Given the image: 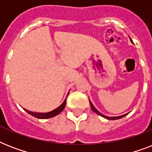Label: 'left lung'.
I'll return each instance as SVG.
<instances>
[{
	"label": "left lung",
	"instance_id": "obj_1",
	"mask_svg": "<svg viewBox=\"0 0 152 152\" xmlns=\"http://www.w3.org/2000/svg\"><path fill=\"white\" fill-rule=\"evenodd\" d=\"M130 40H131V39H130ZM131 42H132V40H131ZM89 102H90V105H91V110H92L94 111L95 113H97V114H99V115L102 116V117H103V118H106V119H108V120H117V119H120V118H123V117H125V116L126 115V114H128V113H126V114H124V115H121V116H118V117H107V116L103 115L102 113H100L99 111H98L97 109L95 108V106H93V104L91 103V102L90 101V99H89Z\"/></svg>",
	"mask_w": 152,
	"mask_h": 152
}]
</instances>
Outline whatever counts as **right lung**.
<instances>
[{
	"label": "right lung",
	"mask_w": 152,
	"mask_h": 152,
	"mask_svg": "<svg viewBox=\"0 0 152 152\" xmlns=\"http://www.w3.org/2000/svg\"><path fill=\"white\" fill-rule=\"evenodd\" d=\"M65 105H66V99L64 101V102L59 106L57 108H56L53 110L50 111V112H48V113H36V112H32V111H29L24 109L25 110L27 113H28L29 114L32 115L34 118H39V119H46V118H53V117H55V116H57V114H59L63 110L65 107Z\"/></svg>",
	"instance_id": "add662e5"
}]
</instances>
